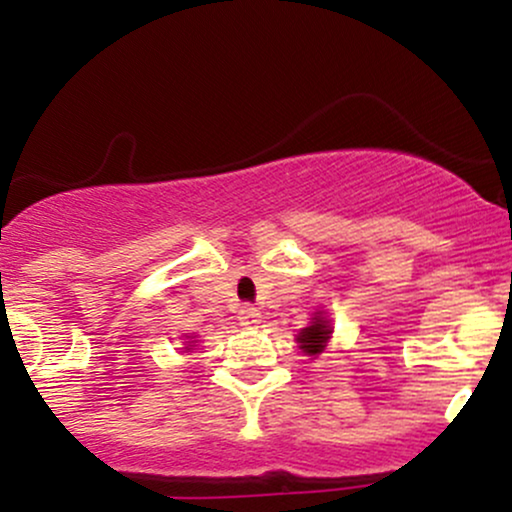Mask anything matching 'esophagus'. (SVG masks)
I'll list each match as a JSON object with an SVG mask.
<instances>
[{
    "label": "esophagus",
    "mask_w": 512,
    "mask_h": 512,
    "mask_svg": "<svg viewBox=\"0 0 512 512\" xmlns=\"http://www.w3.org/2000/svg\"><path fill=\"white\" fill-rule=\"evenodd\" d=\"M238 320L240 325H248V327H257L262 322V313L260 308H255V305H240L238 310Z\"/></svg>",
    "instance_id": "34e87169"
}]
</instances>
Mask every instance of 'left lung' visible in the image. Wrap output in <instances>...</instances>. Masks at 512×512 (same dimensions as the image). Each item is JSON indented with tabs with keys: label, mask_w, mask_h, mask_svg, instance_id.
<instances>
[{
	"label": "left lung",
	"mask_w": 512,
	"mask_h": 512,
	"mask_svg": "<svg viewBox=\"0 0 512 512\" xmlns=\"http://www.w3.org/2000/svg\"><path fill=\"white\" fill-rule=\"evenodd\" d=\"M332 332V320L327 317L325 310H315L313 317H310V325L303 327V330L296 334L298 349H301L305 356H320L322 351L327 349V344H330Z\"/></svg>",
	"instance_id": "obj_1"
}]
</instances>
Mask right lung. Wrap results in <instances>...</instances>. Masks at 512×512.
Returning a JSON list of instances; mask_svg holds the SVG:
<instances>
[{"instance_id":"obj_1","label":"right lung","mask_w":512,"mask_h":512,"mask_svg":"<svg viewBox=\"0 0 512 512\" xmlns=\"http://www.w3.org/2000/svg\"><path fill=\"white\" fill-rule=\"evenodd\" d=\"M185 339H187V342H182V344H185V346H182V349H185V354H187V351L195 349V346H197V339H195V337H185Z\"/></svg>"}]
</instances>
